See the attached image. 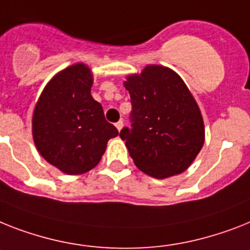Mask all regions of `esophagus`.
Wrapping results in <instances>:
<instances>
[{"mask_svg": "<svg viewBox=\"0 0 250 250\" xmlns=\"http://www.w3.org/2000/svg\"><path fill=\"white\" fill-rule=\"evenodd\" d=\"M115 126H116V129L119 130V131H120V130L123 129V126H124V121L120 120V121H119V123H116V125H115Z\"/></svg>", "mask_w": 250, "mask_h": 250, "instance_id": "34e87169", "label": "esophagus"}]
</instances>
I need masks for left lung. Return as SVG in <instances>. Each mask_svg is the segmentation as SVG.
Returning a JSON list of instances; mask_svg holds the SVG:
<instances>
[{
    "label": "left lung",
    "mask_w": 250,
    "mask_h": 250,
    "mask_svg": "<svg viewBox=\"0 0 250 250\" xmlns=\"http://www.w3.org/2000/svg\"><path fill=\"white\" fill-rule=\"evenodd\" d=\"M124 86L133 124L120 138L135 166L156 179L184 172L204 144L203 117L184 80L166 66L147 65L127 75Z\"/></svg>",
    "instance_id": "8db88e82"
}]
</instances>
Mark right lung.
<instances>
[{"label": "right lung", "instance_id": "add662e5", "mask_svg": "<svg viewBox=\"0 0 250 250\" xmlns=\"http://www.w3.org/2000/svg\"><path fill=\"white\" fill-rule=\"evenodd\" d=\"M93 74L83 62L61 70L36 103L33 140L44 160L67 175H82L100 164L107 142L119 135L90 94Z\"/></svg>", "mask_w": 250, "mask_h": 250}]
</instances>
